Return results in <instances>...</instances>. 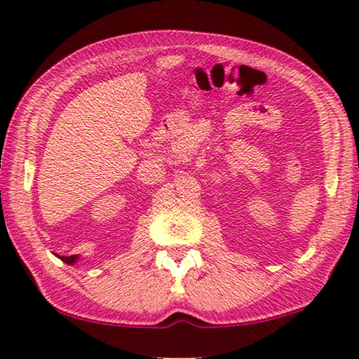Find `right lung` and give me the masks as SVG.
Wrapping results in <instances>:
<instances>
[{"label": "right lung", "instance_id": "right-lung-1", "mask_svg": "<svg viewBox=\"0 0 359 359\" xmlns=\"http://www.w3.org/2000/svg\"><path fill=\"white\" fill-rule=\"evenodd\" d=\"M62 262H66V264H69V265H72V264H75L76 262V259H78V256H61L60 257Z\"/></svg>", "mask_w": 359, "mask_h": 359}]
</instances>
